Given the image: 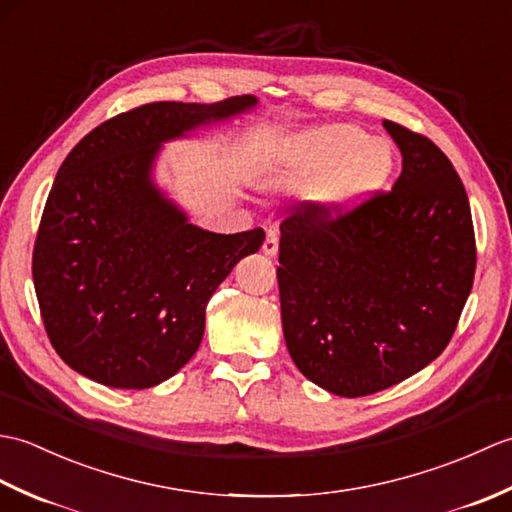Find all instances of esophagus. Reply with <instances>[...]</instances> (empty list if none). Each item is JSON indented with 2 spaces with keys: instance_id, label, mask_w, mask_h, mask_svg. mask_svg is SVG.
Segmentation results:
<instances>
[{
  "instance_id": "1",
  "label": "esophagus",
  "mask_w": 512,
  "mask_h": 512,
  "mask_svg": "<svg viewBox=\"0 0 512 512\" xmlns=\"http://www.w3.org/2000/svg\"><path fill=\"white\" fill-rule=\"evenodd\" d=\"M262 250H264L266 257H275L277 255V250H279V235H277V231H268L266 233Z\"/></svg>"
}]
</instances>
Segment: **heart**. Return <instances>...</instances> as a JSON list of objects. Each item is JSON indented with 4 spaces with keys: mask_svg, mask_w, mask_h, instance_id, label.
Listing matches in <instances>:
<instances>
[{
    "mask_svg": "<svg viewBox=\"0 0 512 512\" xmlns=\"http://www.w3.org/2000/svg\"><path fill=\"white\" fill-rule=\"evenodd\" d=\"M396 156L385 138H369L361 127L330 123L284 140L268 158L264 180L275 189L317 187L325 213L345 215L383 187Z\"/></svg>",
    "mask_w": 512,
    "mask_h": 512,
    "instance_id": "heart-1",
    "label": "heart"
}]
</instances>
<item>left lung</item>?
<instances>
[{
  "label": "left lung",
  "mask_w": 512,
  "mask_h": 512,
  "mask_svg": "<svg viewBox=\"0 0 512 512\" xmlns=\"http://www.w3.org/2000/svg\"><path fill=\"white\" fill-rule=\"evenodd\" d=\"M402 156L389 193L330 220L281 224L279 299L299 372L336 396L398 385L444 352L475 275L464 184L429 138L383 121Z\"/></svg>",
  "instance_id": "left-lung-1"
}]
</instances>
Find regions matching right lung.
Wrapping results in <instances>:
<instances>
[{"label": "right lung", "instance_id": "add662e5", "mask_svg": "<svg viewBox=\"0 0 512 512\" xmlns=\"http://www.w3.org/2000/svg\"><path fill=\"white\" fill-rule=\"evenodd\" d=\"M257 96L160 101L105 121L54 178L32 253L43 325L74 372L147 389L198 352L206 303L264 231L222 235L189 222L156 180L165 143L250 114Z\"/></svg>", "mask_w": 512, "mask_h": 512}]
</instances>
